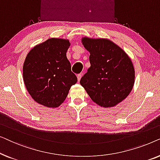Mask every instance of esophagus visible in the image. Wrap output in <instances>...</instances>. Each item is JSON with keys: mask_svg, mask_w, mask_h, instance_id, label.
Returning <instances> with one entry per match:
<instances>
[{"mask_svg": "<svg viewBox=\"0 0 160 160\" xmlns=\"http://www.w3.org/2000/svg\"><path fill=\"white\" fill-rule=\"evenodd\" d=\"M81 78H82V74H78V75H77V78H78V82H80Z\"/></svg>", "mask_w": 160, "mask_h": 160, "instance_id": "obj_1", "label": "esophagus"}]
</instances>
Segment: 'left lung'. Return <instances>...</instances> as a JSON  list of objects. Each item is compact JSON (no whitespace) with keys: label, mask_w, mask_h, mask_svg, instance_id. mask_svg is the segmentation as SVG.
<instances>
[{"label":"left lung","mask_w":160,"mask_h":160,"mask_svg":"<svg viewBox=\"0 0 160 160\" xmlns=\"http://www.w3.org/2000/svg\"><path fill=\"white\" fill-rule=\"evenodd\" d=\"M89 52L91 66L80 84L92 101L104 108L117 106L132 91L135 69L130 58L119 46L107 38H82Z\"/></svg>","instance_id":"left-lung-1"}]
</instances>
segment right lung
I'll return each mask as SVG.
<instances>
[{
    "mask_svg": "<svg viewBox=\"0 0 160 160\" xmlns=\"http://www.w3.org/2000/svg\"><path fill=\"white\" fill-rule=\"evenodd\" d=\"M69 40L52 38L28 52L23 64V80L32 99L48 108L64 102L77 78L71 71L66 52Z\"/></svg>",
    "mask_w": 160,
    "mask_h": 160,
    "instance_id": "right-lung-1",
    "label": "right lung"
}]
</instances>
